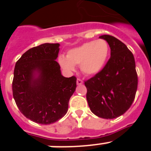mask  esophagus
Here are the masks:
<instances>
[{
	"label": "esophagus",
	"mask_w": 151,
	"mask_h": 151,
	"mask_svg": "<svg viewBox=\"0 0 151 151\" xmlns=\"http://www.w3.org/2000/svg\"><path fill=\"white\" fill-rule=\"evenodd\" d=\"M76 83H77V85H81L82 83H83V81H82L81 78H77Z\"/></svg>",
	"instance_id": "1"
}]
</instances>
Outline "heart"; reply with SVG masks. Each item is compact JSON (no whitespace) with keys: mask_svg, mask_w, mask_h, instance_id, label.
I'll return each mask as SVG.
<instances>
[{"mask_svg":"<svg viewBox=\"0 0 151 151\" xmlns=\"http://www.w3.org/2000/svg\"><path fill=\"white\" fill-rule=\"evenodd\" d=\"M110 52V47L104 39H97L84 43L68 52L66 57H59V63L63 69L73 71L75 66L79 65L85 75L91 76L104 68Z\"/></svg>","mask_w":151,"mask_h":151,"instance_id":"1","label":"heart"}]
</instances>
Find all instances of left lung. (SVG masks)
Returning <instances> with one entry per match:
<instances>
[{"label":"left lung","mask_w":151,"mask_h":151,"mask_svg":"<svg viewBox=\"0 0 151 151\" xmlns=\"http://www.w3.org/2000/svg\"><path fill=\"white\" fill-rule=\"evenodd\" d=\"M100 38L107 41L110 58L98 73L85 82L88 106L103 119H114L130 108L138 88V75L132 53L112 35Z\"/></svg>","instance_id":"obj_1"}]
</instances>
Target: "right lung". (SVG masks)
I'll use <instances>...</instances> for the list:
<instances>
[{
	"instance_id": "obj_1",
	"label": "right lung",
	"mask_w": 151,
	"mask_h": 151,
	"mask_svg": "<svg viewBox=\"0 0 151 151\" xmlns=\"http://www.w3.org/2000/svg\"><path fill=\"white\" fill-rule=\"evenodd\" d=\"M59 44L45 43L28 50L16 63L13 98L26 118L43 125L54 123L67 113L76 78L63 76L55 60Z\"/></svg>"
}]
</instances>
